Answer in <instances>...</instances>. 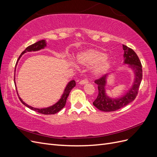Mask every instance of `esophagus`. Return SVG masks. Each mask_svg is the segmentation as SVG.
Wrapping results in <instances>:
<instances>
[{
  "label": "esophagus",
  "instance_id": "obj_1",
  "mask_svg": "<svg viewBox=\"0 0 157 157\" xmlns=\"http://www.w3.org/2000/svg\"><path fill=\"white\" fill-rule=\"evenodd\" d=\"M88 82V80L87 79H83L82 80H80L79 82L80 84H87Z\"/></svg>",
  "mask_w": 157,
  "mask_h": 157
}]
</instances>
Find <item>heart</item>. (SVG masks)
<instances>
[{"label":"heart","mask_w":157,"mask_h":157,"mask_svg":"<svg viewBox=\"0 0 157 157\" xmlns=\"http://www.w3.org/2000/svg\"><path fill=\"white\" fill-rule=\"evenodd\" d=\"M77 59L80 63L85 65L97 64L94 70L96 75L105 73L111 65V59L104 52L96 49H89L81 52L78 55Z\"/></svg>","instance_id":"heart-1"}]
</instances>
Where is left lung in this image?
Here are the masks:
<instances>
[{"label": "left lung", "instance_id": "left-lung-1", "mask_svg": "<svg viewBox=\"0 0 157 157\" xmlns=\"http://www.w3.org/2000/svg\"><path fill=\"white\" fill-rule=\"evenodd\" d=\"M122 46L124 51V63L129 64L130 67L134 70L135 80L129 91L124 96L117 99L109 98L105 94V86L107 75H103L100 78L95 80V83L98 84V95L97 98L93 102V105L99 110L102 111L110 112L117 111L134 101L138 94L142 76H143L141 61L134 50L124 44Z\"/></svg>", "mask_w": 157, "mask_h": 157}]
</instances>
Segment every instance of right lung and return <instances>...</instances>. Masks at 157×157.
<instances>
[{"label": "right lung", "instance_id": "1", "mask_svg": "<svg viewBox=\"0 0 157 157\" xmlns=\"http://www.w3.org/2000/svg\"><path fill=\"white\" fill-rule=\"evenodd\" d=\"M46 46V41L44 40H39V41L36 42V43H35V44H33L29 46L28 47H27L25 50L22 52V53L21 54L20 57L18 58L17 61V63L16 64V65H17V63L18 62L19 59H20L21 56L23 54L26 53L27 52L40 50L42 48H44ZM14 80H15V79H14ZM75 85H76V82H75L74 80L70 81L68 83V84L67 85V86H66V88L64 90V92L62 95V96H61V98L59 100L58 102H57L56 104H54V105H53L52 106H50L49 107H47V108H43V109L34 108V107H33L31 106L28 105L27 104H26L24 101H23V100L20 98V96H18V97H19V99H20V100L21 101V102L23 104V105H25L28 108L32 109V110L39 113H41V114H44V115H54V114H56L58 112H59L61 110V109H62L65 107L66 101H67V98L69 96L71 90L75 86Z\"/></svg>", "mask_w": 157, "mask_h": 157}]
</instances>
